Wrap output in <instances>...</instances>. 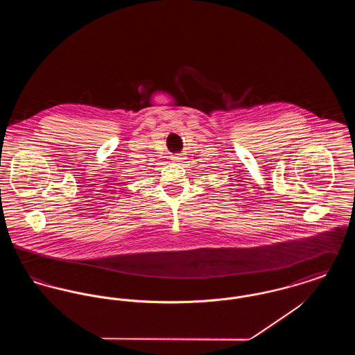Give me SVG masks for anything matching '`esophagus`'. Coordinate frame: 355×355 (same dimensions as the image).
Wrapping results in <instances>:
<instances>
[{"mask_svg": "<svg viewBox=\"0 0 355 355\" xmlns=\"http://www.w3.org/2000/svg\"><path fill=\"white\" fill-rule=\"evenodd\" d=\"M182 159H184V155H182V154H175V155L171 157V161H173V162H182Z\"/></svg>", "mask_w": 355, "mask_h": 355, "instance_id": "1", "label": "esophagus"}]
</instances>
